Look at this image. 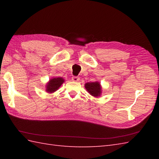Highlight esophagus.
Here are the masks:
<instances>
[{
    "mask_svg": "<svg viewBox=\"0 0 159 159\" xmlns=\"http://www.w3.org/2000/svg\"><path fill=\"white\" fill-rule=\"evenodd\" d=\"M72 80L74 82H78L80 80V78L79 76H73L72 78Z\"/></svg>",
    "mask_w": 159,
    "mask_h": 159,
    "instance_id": "1",
    "label": "esophagus"
}]
</instances>
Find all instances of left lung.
I'll return each instance as SVG.
<instances>
[{
  "instance_id": "8db88e82",
  "label": "left lung",
  "mask_w": 159,
  "mask_h": 159,
  "mask_svg": "<svg viewBox=\"0 0 159 159\" xmlns=\"http://www.w3.org/2000/svg\"><path fill=\"white\" fill-rule=\"evenodd\" d=\"M85 89L93 97H99L102 93V87L100 84L96 81L93 83H87L85 85Z\"/></svg>"
}]
</instances>
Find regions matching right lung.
<instances>
[{
  "label": "right lung",
  "instance_id": "obj_1",
  "mask_svg": "<svg viewBox=\"0 0 159 159\" xmlns=\"http://www.w3.org/2000/svg\"><path fill=\"white\" fill-rule=\"evenodd\" d=\"M64 81H65V80L61 77L52 78L46 84V92L48 93H53L56 92L63 83Z\"/></svg>",
  "mask_w": 159,
  "mask_h": 159
}]
</instances>
